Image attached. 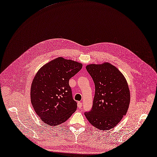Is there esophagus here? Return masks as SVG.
<instances>
[{
  "label": "esophagus",
  "instance_id": "obj_1",
  "mask_svg": "<svg viewBox=\"0 0 157 157\" xmlns=\"http://www.w3.org/2000/svg\"><path fill=\"white\" fill-rule=\"evenodd\" d=\"M77 106H78V108H81L82 107V103L80 102H77Z\"/></svg>",
  "mask_w": 157,
  "mask_h": 157
}]
</instances>
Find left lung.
Wrapping results in <instances>:
<instances>
[{
	"instance_id": "left-lung-1",
	"label": "left lung",
	"mask_w": 157,
	"mask_h": 157,
	"mask_svg": "<svg viewBox=\"0 0 157 157\" xmlns=\"http://www.w3.org/2000/svg\"><path fill=\"white\" fill-rule=\"evenodd\" d=\"M86 69L95 85L93 106L85 115L91 125L101 130L115 127L126 114L130 104V91L122 73L105 63L91 64Z\"/></svg>"
}]
</instances>
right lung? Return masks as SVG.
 <instances>
[{"label":"right lung","mask_w":157,"mask_h":157,"mask_svg":"<svg viewBox=\"0 0 157 157\" xmlns=\"http://www.w3.org/2000/svg\"><path fill=\"white\" fill-rule=\"evenodd\" d=\"M82 68L81 63L59 57L38 71L31 86V102L43 122L59 125L76 111L69 80Z\"/></svg>","instance_id":"right-lung-1"}]
</instances>
